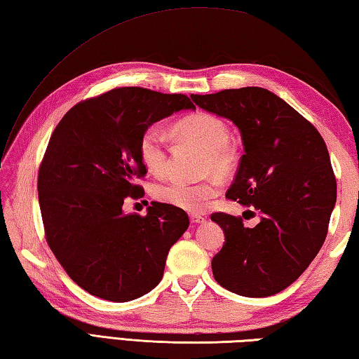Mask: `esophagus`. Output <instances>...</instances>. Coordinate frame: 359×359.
<instances>
[{"instance_id":"esophagus-1","label":"esophagus","mask_w":359,"mask_h":359,"mask_svg":"<svg viewBox=\"0 0 359 359\" xmlns=\"http://www.w3.org/2000/svg\"><path fill=\"white\" fill-rule=\"evenodd\" d=\"M189 220H191V224L197 225V224H203L205 222V217L199 216V215H189Z\"/></svg>"}]
</instances>
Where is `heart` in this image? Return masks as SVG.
Here are the masks:
<instances>
[{"instance_id": "heart-1", "label": "heart", "mask_w": 359, "mask_h": 359, "mask_svg": "<svg viewBox=\"0 0 359 359\" xmlns=\"http://www.w3.org/2000/svg\"><path fill=\"white\" fill-rule=\"evenodd\" d=\"M174 133L180 139L191 142L207 151L202 171L208 174L201 182L171 179L156 184L151 194L156 201L174 208L197 212L219 194L220 179H226L239 163V152L231 140V131L226 121L211 112L197 111L180 118L174 125ZM137 151L143 166L152 174H163L168 168V152L163 134L157 126H149L140 134Z\"/></svg>"}]
</instances>
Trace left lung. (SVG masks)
Wrapping results in <instances>:
<instances>
[{
	"label": "left lung",
	"instance_id": "1",
	"mask_svg": "<svg viewBox=\"0 0 359 359\" xmlns=\"http://www.w3.org/2000/svg\"><path fill=\"white\" fill-rule=\"evenodd\" d=\"M191 98L239 128L245 154L226 197L261 215L253 228L226 212L211 215L225 234L211 261L215 279L241 296L276 294L306 271L325 241L337 202L325 142L309 120L264 88Z\"/></svg>",
	"mask_w": 359,
	"mask_h": 359
}]
</instances>
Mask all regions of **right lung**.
Here are the masks:
<instances>
[{"label":"right lung","mask_w":359,"mask_h":359,"mask_svg":"<svg viewBox=\"0 0 359 359\" xmlns=\"http://www.w3.org/2000/svg\"><path fill=\"white\" fill-rule=\"evenodd\" d=\"M182 109H194L187 95L117 88L75 104L52 133L38 172L46 241L88 293L114 302L147 294L187 231L188 215L171 205L152 202L147 216L123 211L126 197L143 194L140 134Z\"/></svg>","instance_id":"obj_1"}]
</instances>
